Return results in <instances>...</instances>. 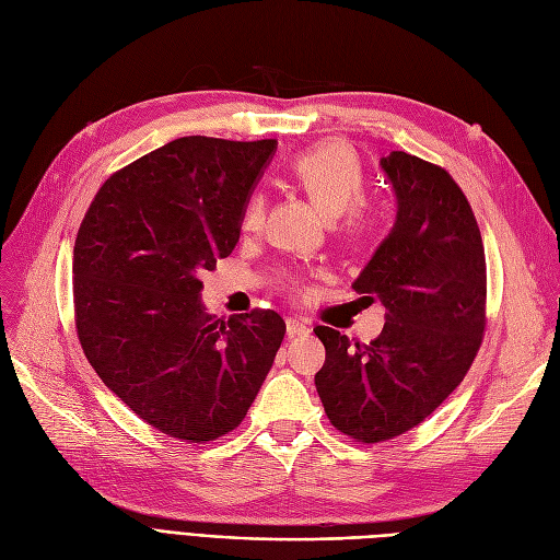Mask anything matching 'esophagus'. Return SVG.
<instances>
[{
  "label": "esophagus",
  "mask_w": 560,
  "mask_h": 560,
  "mask_svg": "<svg viewBox=\"0 0 560 560\" xmlns=\"http://www.w3.org/2000/svg\"><path fill=\"white\" fill-rule=\"evenodd\" d=\"M287 335H310V326L305 324V322H301V319H296V317H287Z\"/></svg>",
  "instance_id": "34e87169"
}]
</instances>
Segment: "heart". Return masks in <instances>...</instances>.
<instances>
[{
  "label": "heart",
  "instance_id": "heart-1",
  "mask_svg": "<svg viewBox=\"0 0 560 560\" xmlns=\"http://www.w3.org/2000/svg\"><path fill=\"white\" fill-rule=\"evenodd\" d=\"M289 176L301 190L315 202V207L328 215L338 218V230L351 243H365L378 230L376 213L358 202L365 190V172L358 153L340 140H328L299 153L289 163ZM266 199L261 192H250L243 202L238 228L243 232H257L264 222ZM287 292L303 294L305 276H289L284 280Z\"/></svg>",
  "mask_w": 560,
  "mask_h": 560
}]
</instances>
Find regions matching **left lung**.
Segmentation results:
<instances>
[{"label":"left lung","instance_id":"obj_1","mask_svg":"<svg viewBox=\"0 0 560 560\" xmlns=\"http://www.w3.org/2000/svg\"><path fill=\"white\" fill-rule=\"evenodd\" d=\"M378 165L397 199L395 225L351 287L386 307V326L370 345L315 328L326 347L315 374L324 411L363 443L409 432L462 384L487 299L482 236L453 176L407 151Z\"/></svg>","mask_w":560,"mask_h":560}]
</instances>
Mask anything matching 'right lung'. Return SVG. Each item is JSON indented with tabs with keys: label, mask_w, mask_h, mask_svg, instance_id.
Wrapping results in <instances>:
<instances>
[{
	"label": "right lung",
	"mask_w": 560,
	"mask_h": 560,
	"mask_svg": "<svg viewBox=\"0 0 560 560\" xmlns=\"http://www.w3.org/2000/svg\"><path fill=\"white\" fill-rule=\"evenodd\" d=\"M276 140L178 138L112 174L73 248L78 338L151 428L207 443L238 428L284 338L273 310L205 312L202 271L232 255Z\"/></svg>",
	"instance_id": "add662e5"
}]
</instances>
